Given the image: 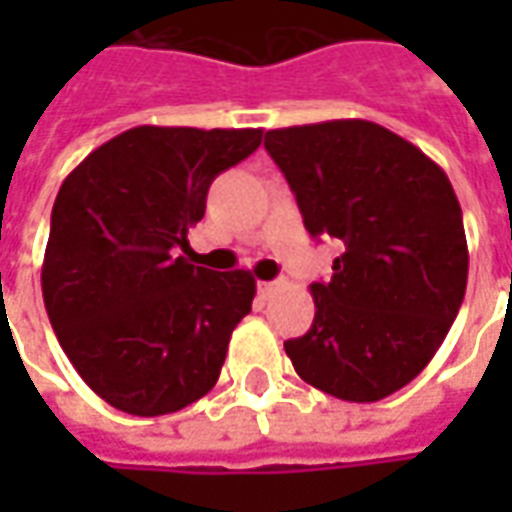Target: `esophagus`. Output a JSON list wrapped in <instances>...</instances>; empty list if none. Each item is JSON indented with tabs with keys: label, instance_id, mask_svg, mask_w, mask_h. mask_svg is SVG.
Here are the masks:
<instances>
[{
	"label": "esophagus",
	"instance_id": "esophagus-1",
	"mask_svg": "<svg viewBox=\"0 0 512 512\" xmlns=\"http://www.w3.org/2000/svg\"><path fill=\"white\" fill-rule=\"evenodd\" d=\"M279 288H282V282H260V285H257V293H260V299L268 301L277 296Z\"/></svg>",
	"mask_w": 512,
	"mask_h": 512
}]
</instances>
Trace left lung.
I'll return each mask as SVG.
<instances>
[{
    "mask_svg": "<svg viewBox=\"0 0 512 512\" xmlns=\"http://www.w3.org/2000/svg\"><path fill=\"white\" fill-rule=\"evenodd\" d=\"M266 150L312 238L345 244L285 354L326 395L376 403L428 367L461 310L469 249L450 178L370 120L266 131Z\"/></svg>",
    "mask_w": 512,
    "mask_h": 512,
    "instance_id": "1",
    "label": "left lung"
}]
</instances>
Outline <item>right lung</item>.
Returning a JSON list of instances; mask_svg holds the SVG:
<instances>
[{"instance_id":"obj_1","label":"right lung","mask_w":512,"mask_h":512,"mask_svg":"<svg viewBox=\"0 0 512 512\" xmlns=\"http://www.w3.org/2000/svg\"><path fill=\"white\" fill-rule=\"evenodd\" d=\"M260 128L136 126L93 150L51 211L43 301L76 373L109 406L161 417L208 395L255 277L178 255L213 178L260 147Z\"/></svg>"}]
</instances>
